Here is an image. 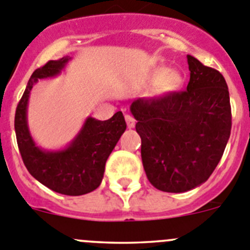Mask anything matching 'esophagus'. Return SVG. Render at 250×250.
<instances>
[{
	"label": "esophagus",
	"instance_id": "obj_1",
	"mask_svg": "<svg viewBox=\"0 0 250 250\" xmlns=\"http://www.w3.org/2000/svg\"><path fill=\"white\" fill-rule=\"evenodd\" d=\"M125 120H126L127 127H129V129H134L135 125H136V120H135L131 115H129V114L125 115Z\"/></svg>",
	"mask_w": 250,
	"mask_h": 250
}]
</instances>
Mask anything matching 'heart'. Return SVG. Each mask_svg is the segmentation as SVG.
<instances>
[{
	"label": "heart",
	"mask_w": 250,
	"mask_h": 250,
	"mask_svg": "<svg viewBox=\"0 0 250 250\" xmlns=\"http://www.w3.org/2000/svg\"><path fill=\"white\" fill-rule=\"evenodd\" d=\"M183 76L175 70H168L166 67H158L153 70L147 78V84L156 85V96H168L178 92L182 88Z\"/></svg>",
	"instance_id": "b5f03b06"
}]
</instances>
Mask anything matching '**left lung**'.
<instances>
[{
  "label": "left lung",
  "instance_id": "1",
  "mask_svg": "<svg viewBox=\"0 0 250 250\" xmlns=\"http://www.w3.org/2000/svg\"><path fill=\"white\" fill-rule=\"evenodd\" d=\"M190 81L184 92L130 105L141 137L144 169L166 192L198 188L217 167L230 135L229 92L218 71L188 55Z\"/></svg>",
  "mask_w": 250,
  "mask_h": 250
}]
</instances>
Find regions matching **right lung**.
<instances>
[{"mask_svg": "<svg viewBox=\"0 0 250 250\" xmlns=\"http://www.w3.org/2000/svg\"><path fill=\"white\" fill-rule=\"evenodd\" d=\"M70 61V56H63L33 72L17 106L14 130L28 172L59 194L77 196L93 191L101 185L106 159L126 130V123L121 111L104 121L87 116L77 135L62 148L45 149L35 142L28 125L30 92L39 80L60 76Z\"/></svg>", "mask_w": 250, "mask_h": 250, "instance_id": "add662e5", "label": "right lung"}]
</instances>
